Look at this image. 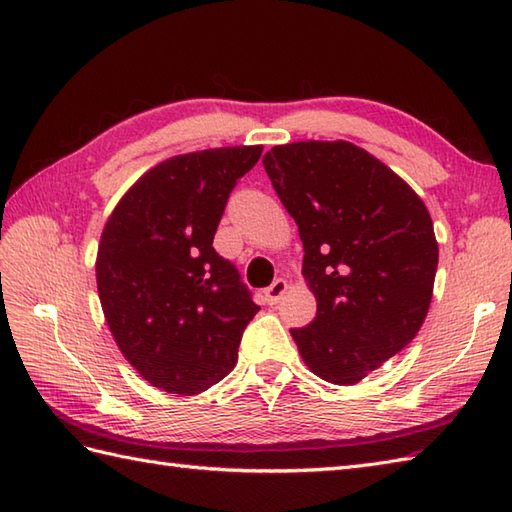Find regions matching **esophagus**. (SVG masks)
I'll return each instance as SVG.
<instances>
[{
  "label": "esophagus",
  "instance_id": "34e87169",
  "mask_svg": "<svg viewBox=\"0 0 512 512\" xmlns=\"http://www.w3.org/2000/svg\"><path fill=\"white\" fill-rule=\"evenodd\" d=\"M286 290H288L286 279H275L273 284H270V286L264 290L266 303H270V306H275V303H279V299L286 295Z\"/></svg>",
  "mask_w": 512,
  "mask_h": 512
}]
</instances>
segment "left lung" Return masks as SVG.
Listing matches in <instances>:
<instances>
[{"instance_id": "1", "label": "left lung", "mask_w": 512, "mask_h": 512, "mask_svg": "<svg viewBox=\"0 0 512 512\" xmlns=\"http://www.w3.org/2000/svg\"><path fill=\"white\" fill-rule=\"evenodd\" d=\"M264 169L295 217L317 299L308 328L290 330L319 378L356 385L422 328L438 270L427 206L378 158L347 140L277 145Z\"/></svg>"}]
</instances>
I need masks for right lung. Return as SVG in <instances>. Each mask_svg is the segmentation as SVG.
<instances>
[{
    "mask_svg": "<svg viewBox=\"0 0 512 512\" xmlns=\"http://www.w3.org/2000/svg\"><path fill=\"white\" fill-rule=\"evenodd\" d=\"M262 145L173 156L134 182L107 220L96 286L118 350L147 383L193 396L231 372L259 306L213 248L237 180Z\"/></svg>",
    "mask_w": 512,
    "mask_h": 512,
    "instance_id": "right-lung-1",
    "label": "right lung"
}]
</instances>
